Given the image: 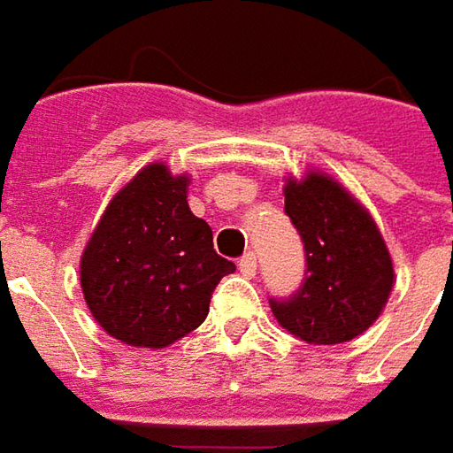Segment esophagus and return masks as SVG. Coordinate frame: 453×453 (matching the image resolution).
Wrapping results in <instances>:
<instances>
[{
	"mask_svg": "<svg viewBox=\"0 0 453 453\" xmlns=\"http://www.w3.org/2000/svg\"><path fill=\"white\" fill-rule=\"evenodd\" d=\"M256 265L258 264H256V253H253V250H248L246 256L238 261V268H241L243 276H256Z\"/></svg>",
	"mask_w": 453,
	"mask_h": 453,
	"instance_id": "obj_1",
	"label": "esophagus"
}]
</instances>
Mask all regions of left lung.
<instances>
[{"label":"left lung","instance_id":"left-lung-1","mask_svg":"<svg viewBox=\"0 0 453 453\" xmlns=\"http://www.w3.org/2000/svg\"><path fill=\"white\" fill-rule=\"evenodd\" d=\"M286 215L306 250V279L291 299H271L276 322L309 344L355 340L388 304L393 258L367 207L325 172L288 177Z\"/></svg>","mask_w":453,"mask_h":453}]
</instances>
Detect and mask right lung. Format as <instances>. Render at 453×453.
Wrapping results in <instances>:
<instances>
[{
  "label": "right lung",
  "mask_w": 453,
  "mask_h": 453,
  "mask_svg": "<svg viewBox=\"0 0 453 453\" xmlns=\"http://www.w3.org/2000/svg\"><path fill=\"white\" fill-rule=\"evenodd\" d=\"M188 174L139 169L104 210L81 256L90 314L113 340L162 349L205 322L210 296L235 264L188 205Z\"/></svg>",
  "instance_id": "1"
}]
</instances>
